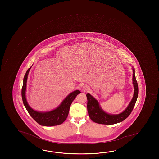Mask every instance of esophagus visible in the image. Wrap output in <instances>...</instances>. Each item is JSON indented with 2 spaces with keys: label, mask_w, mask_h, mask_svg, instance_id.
Here are the masks:
<instances>
[{
  "label": "esophagus",
  "mask_w": 159,
  "mask_h": 159,
  "mask_svg": "<svg viewBox=\"0 0 159 159\" xmlns=\"http://www.w3.org/2000/svg\"><path fill=\"white\" fill-rule=\"evenodd\" d=\"M83 90L84 91H89V87L88 86L85 85V86H84L83 87Z\"/></svg>",
  "instance_id": "obj_1"
}]
</instances>
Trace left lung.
Returning <instances> with one entry per match:
<instances>
[{"instance_id": "obj_1", "label": "left lung", "mask_w": 159, "mask_h": 159, "mask_svg": "<svg viewBox=\"0 0 159 159\" xmlns=\"http://www.w3.org/2000/svg\"><path fill=\"white\" fill-rule=\"evenodd\" d=\"M133 69V85L135 89L134 96L128 107L121 114L117 115H110L107 114L101 109V107L99 106L98 102L93 96H91L90 94H86V97L88 99V112L89 116L92 121L100 124L112 125L118 122H121L125 120L130 115L135 105L139 92L138 83L136 80L135 70L134 68Z\"/></svg>"}]
</instances>
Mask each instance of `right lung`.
<instances>
[{
    "label": "right lung",
    "instance_id": "right-lung-1",
    "mask_svg": "<svg viewBox=\"0 0 159 159\" xmlns=\"http://www.w3.org/2000/svg\"><path fill=\"white\" fill-rule=\"evenodd\" d=\"M31 66L26 71L25 75L24 77L23 84L21 89V97L24 105L25 107L26 110L28 111V112L32 118L36 122L42 126H52L61 124L68 117L70 107L72 102L75 99L76 96L79 94L81 93L80 91L78 90L73 91V93L69 94L64 100V101L62 102V103L60 105L59 107H57V109L51 111L41 112L35 111L29 107V105L26 102L25 97L26 81L29 71L30 70Z\"/></svg>",
    "mask_w": 159,
    "mask_h": 159
}]
</instances>
